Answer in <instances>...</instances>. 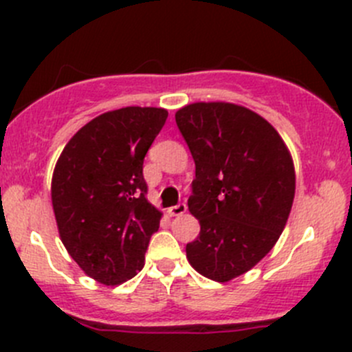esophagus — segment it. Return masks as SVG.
Instances as JSON below:
<instances>
[{
  "mask_svg": "<svg viewBox=\"0 0 352 352\" xmlns=\"http://www.w3.org/2000/svg\"><path fill=\"white\" fill-rule=\"evenodd\" d=\"M186 211H187L186 202H179L177 206H172V208L166 209V212H168L170 216H180V214H184Z\"/></svg>",
  "mask_w": 352,
  "mask_h": 352,
  "instance_id": "1",
  "label": "esophagus"
}]
</instances>
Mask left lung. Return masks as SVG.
Instances as JSON below:
<instances>
[{
  "mask_svg": "<svg viewBox=\"0 0 352 352\" xmlns=\"http://www.w3.org/2000/svg\"><path fill=\"white\" fill-rule=\"evenodd\" d=\"M196 179L189 211L201 232L187 261L204 278L228 283L271 252L293 206V158L278 131L254 110L230 102L179 109Z\"/></svg>",
  "mask_w": 352,
  "mask_h": 352,
  "instance_id": "left-lung-1",
  "label": "left lung"
}]
</instances>
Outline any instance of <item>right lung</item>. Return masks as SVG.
<instances>
[{
	"mask_svg": "<svg viewBox=\"0 0 352 352\" xmlns=\"http://www.w3.org/2000/svg\"><path fill=\"white\" fill-rule=\"evenodd\" d=\"M162 107H124L95 117L65 146L51 199L58 232L81 271L105 286L144 265L162 211L146 199L143 160L165 124Z\"/></svg>",
	"mask_w": 352,
	"mask_h": 352,
	"instance_id": "obj_1",
	"label": "right lung"
}]
</instances>
